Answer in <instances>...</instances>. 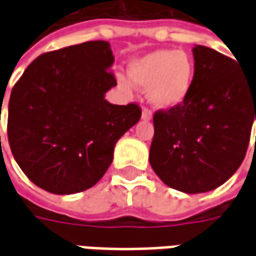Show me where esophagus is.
<instances>
[{
  "mask_svg": "<svg viewBox=\"0 0 256 256\" xmlns=\"http://www.w3.org/2000/svg\"><path fill=\"white\" fill-rule=\"evenodd\" d=\"M141 119H142V120H150V119H152V112H150V110L144 108V110H142V115H141Z\"/></svg>",
  "mask_w": 256,
  "mask_h": 256,
  "instance_id": "34e87169",
  "label": "esophagus"
}]
</instances>
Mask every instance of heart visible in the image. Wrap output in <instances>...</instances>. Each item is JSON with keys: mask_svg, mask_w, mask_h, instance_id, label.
<instances>
[{"mask_svg": "<svg viewBox=\"0 0 256 256\" xmlns=\"http://www.w3.org/2000/svg\"><path fill=\"white\" fill-rule=\"evenodd\" d=\"M128 76L132 84L146 88L150 104L159 110H172L188 98L194 79L192 60L177 50H155L130 63ZM120 89L128 92L132 84L118 78Z\"/></svg>", "mask_w": 256, "mask_h": 256, "instance_id": "obj_1", "label": "heart"}]
</instances>
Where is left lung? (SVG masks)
<instances>
[{"label":"left lung","mask_w":256,"mask_h":256,"mask_svg":"<svg viewBox=\"0 0 256 256\" xmlns=\"http://www.w3.org/2000/svg\"><path fill=\"white\" fill-rule=\"evenodd\" d=\"M192 52L188 98L154 115L150 163L167 186L203 193L225 184L244 160L256 120V76L211 48L194 45Z\"/></svg>","instance_id":"obj_1"}]
</instances>
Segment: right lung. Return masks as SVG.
Instances as JSON below:
<instances>
[{
    "instance_id": "right-lung-1",
    "label": "right lung",
    "mask_w": 256,
    "mask_h": 256,
    "mask_svg": "<svg viewBox=\"0 0 256 256\" xmlns=\"http://www.w3.org/2000/svg\"><path fill=\"white\" fill-rule=\"evenodd\" d=\"M106 41L48 52L26 68L12 89L8 140L19 167L54 194L92 188L111 166L118 140L141 118L137 104L116 106Z\"/></svg>"
}]
</instances>
